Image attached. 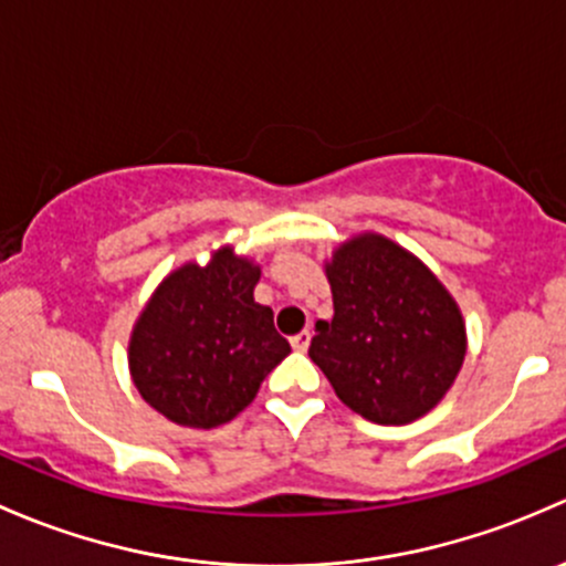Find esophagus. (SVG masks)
<instances>
[{"label":"esophagus","instance_id":"obj_1","mask_svg":"<svg viewBox=\"0 0 566 566\" xmlns=\"http://www.w3.org/2000/svg\"><path fill=\"white\" fill-rule=\"evenodd\" d=\"M291 346H294V352H307V346H311V332H296V335L291 337Z\"/></svg>","mask_w":566,"mask_h":566}]
</instances>
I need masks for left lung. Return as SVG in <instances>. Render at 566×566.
Here are the masks:
<instances>
[{
    "label": "left lung",
    "instance_id": "8db88e82",
    "mask_svg": "<svg viewBox=\"0 0 566 566\" xmlns=\"http://www.w3.org/2000/svg\"><path fill=\"white\" fill-rule=\"evenodd\" d=\"M326 277L335 316L316 322L307 354L337 398L376 424L428 413L465 357L455 300L422 261L376 234L337 248Z\"/></svg>",
    "mask_w": 566,
    "mask_h": 566
}]
</instances>
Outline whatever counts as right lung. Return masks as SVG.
I'll return each instance as SVG.
<instances>
[{"instance_id":"1","label":"right lung","mask_w":566,"mask_h":566,"mask_svg":"<svg viewBox=\"0 0 566 566\" xmlns=\"http://www.w3.org/2000/svg\"><path fill=\"white\" fill-rule=\"evenodd\" d=\"M261 270L231 248L163 281L130 337L142 398L185 428L231 422L291 354L270 307L253 300Z\"/></svg>"}]
</instances>
